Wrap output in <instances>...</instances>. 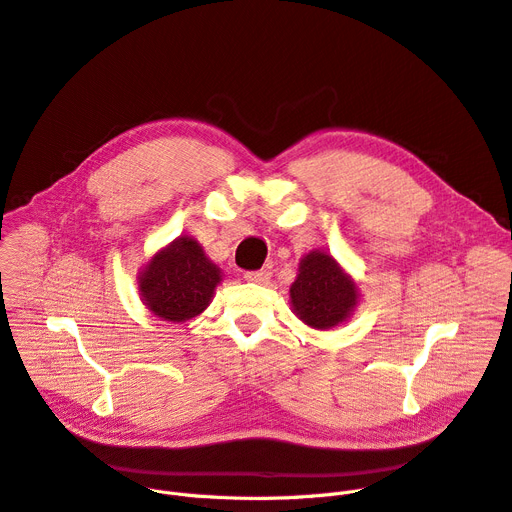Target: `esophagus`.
I'll return each instance as SVG.
<instances>
[{
	"instance_id": "34e87169",
	"label": "esophagus",
	"mask_w": 512,
	"mask_h": 512,
	"mask_svg": "<svg viewBox=\"0 0 512 512\" xmlns=\"http://www.w3.org/2000/svg\"><path fill=\"white\" fill-rule=\"evenodd\" d=\"M245 278L249 282H255V284H267L269 278H271V269L263 267V269H257V271H247Z\"/></svg>"
}]
</instances>
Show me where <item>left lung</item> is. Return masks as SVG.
<instances>
[{
    "label": "left lung",
    "mask_w": 512,
    "mask_h": 512,
    "mask_svg": "<svg viewBox=\"0 0 512 512\" xmlns=\"http://www.w3.org/2000/svg\"><path fill=\"white\" fill-rule=\"evenodd\" d=\"M290 298L294 313L306 325L329 329L350 317L358 290L331 255L313 251L300 261Z\"/></svg>",
    "instance_id": "left-lung-1"
}]
</instances>
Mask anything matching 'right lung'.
<instances>
[{
  "label": "right lung",
  "instance_id": "1",
  "mask_svg": "<svg viewBox=\"0 0 512 512\" xmlns=\"http://www.w3.org/2000/svg\"><path fill=\"white\" fill-rule=\"evenodd\" d=\"M220 280V269L197 241L181 236L146 265L140 276V292L154 315L181 323L206 309Z\"/></svg>",
  "mask_w": 512,
  "mask_h": 512
}]
</instances>
